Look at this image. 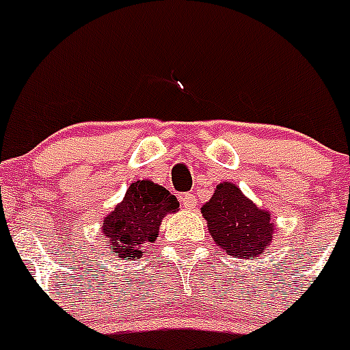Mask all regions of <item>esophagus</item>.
<instances>
[{
  "label": "esophagus",
  "instance_id": "34e87169",
  "mask_svg": "<svg viewBox=\"0 0 350 350\" xmlns=\"http://www.w3.org/2000/svg\"><path fill=\"white\" fill-rule=\"evenodd\" d=\"M180 202L182 205L186 208H195L196 205H198V202H196L195 195H191V193H186V195H182L180 196Z\"/></svg>",
  "mask_w": 350,
  "mask_h": 350
}]
</instances>
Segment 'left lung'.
I'll list each match as a JSON object with an SVG mask.
<instances>
[{
    "label": "left lung",
    "mask_w": 350,
    "mask_h": 350,
    "mask_svg": "<svg viewBox=\"0 0 350 350\" xmlns=\"http://www.w3.org/2000/svg\"><path fill=\"white\" fill-rule=\"evenodd\" d=\"M202 214L214 243L230 256L255 258L273 241L271 214L256 207L235 184L223 182L216 186Z\"/></svg>",
    "instance_id": "left-lung-1"
}]
</instances>
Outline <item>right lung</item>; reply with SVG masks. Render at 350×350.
I'll return each mask as SVG.
<instances>
[{"mask_svg": "<svg viewBox=\"0 0 350 350\" xmlns=\"http://www.w3.org/2000/svg\"><path fill=\"white\" fill-rule=\"evenodd\" d=\"M177 211V198L166 187L152 180L133 182L124 200L104 217L100 234L118 260L142 258L159 235L163 217Z\"/></svg>", "mask_w": 350, "mask_h": 350, "instance_id": "right-lung-1", "label": "right lung"}]
</instances>
